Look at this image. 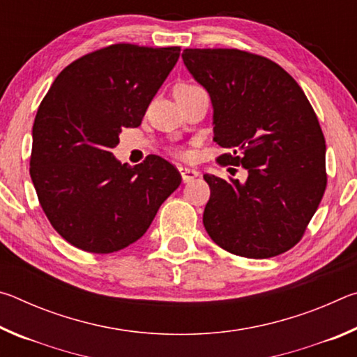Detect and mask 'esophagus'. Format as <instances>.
Wrapping results in <instances>:
<instances>
[{
    "label": "esophagus",
    "instance_id": "34e87169",
    "mask_svg": "<svg viewBox=\"0 0 357 357\" xmlns=\"http://www.w3.org/2000/svg\"><path fill=\"white\" fill-rule=\"evenodd\" d=\"M179 173L184 183H190L192 179H195L198 176V172L195 168H189V167H179Z\"/></svg>",
    "mask_w": 357,
    "mask_h": 357
}]
</instances>
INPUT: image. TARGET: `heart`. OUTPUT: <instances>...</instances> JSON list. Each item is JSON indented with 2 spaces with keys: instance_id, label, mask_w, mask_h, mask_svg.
<instances>
[{
  "instance_id": "obj_1",
  "label": "heart",
  "mask_w": 357,
  "mask_h": 357,
  "mask_svg": "<svg viewBox=\"0 0 357 357\" xmlns=\"http://www.w3.org/2000/svg\"><path fill=\"white\" fill-rule=\"evenodd\" d=\"M176 88H184V89H189V88H198V84H192V83H183V84H178ZM176 154H178V155H181V157L187 155V153H185V151H184L183 148H176Z\"/></svg>"
}]
</instances>
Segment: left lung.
Wrapping results in <instances>:
<instances>
[{
	"mask_svg": "<svg viewBox=\"0 0 357 357\" xmlns=\"http://www.w3.org/2000/svg\"><path fill=\"white\" fill-rule=\"evenodd\" d=\"M183 59L211 96L213 140L229 149L217 162L247 170L245 183L204 174L211 197L203 225L234 255H280L304 236L328 185L317 113L294 78L261 55L185 48Z\"/></svg>",
	"mask_w": 357,
	"mask_h": 357,
	"instance_id": "obj_1",
	"label": "left lung"
}]
</instances>
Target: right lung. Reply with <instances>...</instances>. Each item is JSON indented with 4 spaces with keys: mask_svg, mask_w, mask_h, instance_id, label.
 <instances>
[{
    "mask_svg": "<svg viewBox=\"0 0 357 357\" xmlns=\"http://www.w3.org/2000/svg\"><path fill=\"white\" fill-rule=\"evenodd\" d=\"M179 52L99 48L64 68L42 99L29 174L47 219L77 249L113 253L135 243L179 187V172L164 157L130 167L112 153L123 128L142 124Z\"/></svg>",
    "mask_w": 357,
    "mask_h": 357,
    "instance_id": "right-lung-1",
    "label": "right lung"
}]
</instances>
